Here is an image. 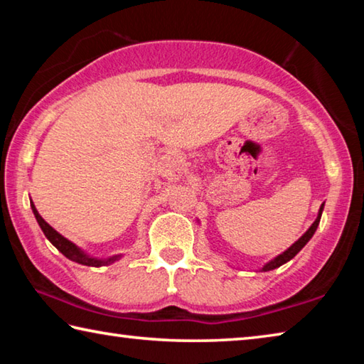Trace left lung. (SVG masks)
<instances>
[{
    "mask_svg": "<svg viewBox=\"0 0 364 364\" xmlns=\"http://www.w3.org/2000/svg\"><path fill=\"white\" fill-rule=\"evenodd\" d=\"M323 208H324V204H321V207H319L318 217H316L315 221H313V225H311L310 228H308V230H306L304 234H301V236L297 239V241H295V242L291 245V247L282 252V254H279L278 257H274L273 260H269L268 263H264L263 267L260 268V271H271V269H274V268H279L281 264L287 263L289 260H292V258H294L295 255H297L299 252L305 247L306 242L310 241V239L313 237V234H315L316 228H318V225H319V220H321Z\"/></svg>",
    "mask_w": 364,
    "mask_h": 364,
    "instance_id": "left-lung-1",
    "label": "left lung"
}]
</instances>
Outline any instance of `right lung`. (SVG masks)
<instances>
[{
  "instance_id": "1",
  "label": "right lung",
  "mask_w": 364,
  "mask_h": 364,
  "mask_svg": "<svg viewBox=\"0 0 364 364\" xmlns=\"http://www.w3.org/2000/svg\"><path fill=\"white\" fill-rule=\"evenodd\" d=\"M30 207H32V212L35 215V218H36V221H38L41 231L45 232L48 241L51 242L54 247H56L60 252V254L69 258V260L80 263V264H86V267L100 268V267H106V264H112L114 262L120 260V258H122V254L106 257V258H100V257H93L90 254H86V252L82 247H78L77 244H73L72 241H69V239L64 237L63 234L54 230L51 225H48L46 221L41 218V215L38 213V210H36V207H35L32 200H30Z\"/></svg>"
}]
</instances>
